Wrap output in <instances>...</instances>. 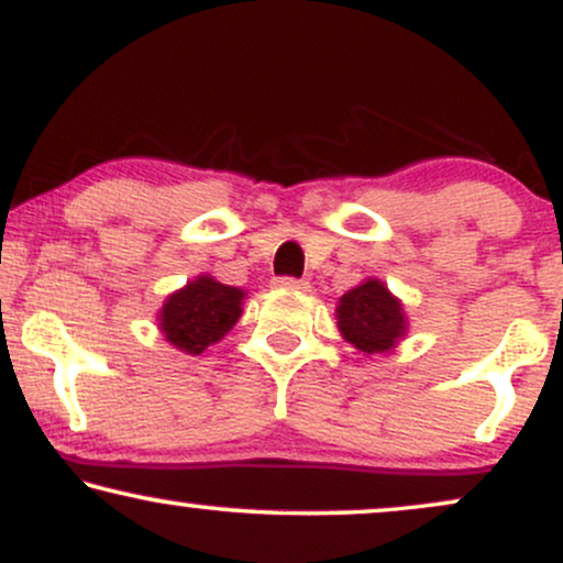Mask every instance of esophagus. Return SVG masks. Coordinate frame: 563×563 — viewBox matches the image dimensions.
Returning <instances> with one entry per match:
<instances>
[{"label": "esophagus", "mask_w": 563, "mask_h": 563, "mask_svg": "<svg viewBox=\"0 0 563 563\" xmlns=\"http://www.w3.org/2000/svg\"><path fill=\"white\" fill-rule=\"evenodd\" d=\"M275 286L277 288H288V290H307L309 283L299 280V277H277Z\"/></svg>", "instance_id": "34e87169"}]
</instances>
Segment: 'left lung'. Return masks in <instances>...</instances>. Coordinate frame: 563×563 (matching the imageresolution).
Masks as SVG:
<instances>
[{"mask_svg": "<svg viewBox=\"0 0 563 563\" xmlns=\"http://www.w3.org/2000/svg\"><path fill=\"white\" fill-rule=\"evenodd\" d=\"M335 320L341 335L365 354L389 352L407 331L402 303L376 277H367L341 296Z\"/></svg>", "mask_w": 563, "mask_h": 563, "instance_id": "1", "label": "left lung"}]
</instances>
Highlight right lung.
<instances>
[{"mask_svg":"<svg viewBox=\"0 0 563 563\" xmlns=\"http://www.w3.org/2000/svg\"><path fill=\"white\" fill-rule=\"evenodd\" d=\"M243 299L241 288L217 283L211 275H198L164 301L158 328L179 352L200 354L235 325L243 312Z\"/></svg>","mask_w":563,"mask_h":563,"instance_id":"add662e5","label":"right lung"}]
</instances>
